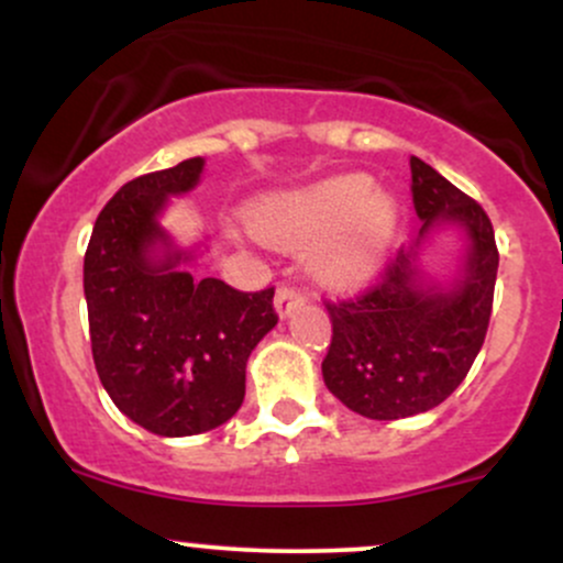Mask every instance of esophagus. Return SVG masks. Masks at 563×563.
Listing matches in <instances>:
<instances>
[{"instance_id":"esophagus-1","label":"esophagus","mask_w":563,"mask_h":563,"mask_svg":"<svg viewBox=\"0 0 563 563\" xmlns=\"http://www.w3.org/2000/svg\"><path fill=\"white\" fill-rule=\"evenodd\" d=\"M299 303H303V294H301L299 288L288 286V283H283V286L277 288L275 309H277V314H280V318H286L290 309L299 307Z\"/></svg>"}]
</instances>
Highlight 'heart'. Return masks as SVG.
I'll return each instance as SVG.
<instances>
[{"label":"heart","mask_w":563,"mask_h":563,"mask_svg":"<svg viewBox=\"0 0 563 563\" xmlns=\"http://www.w3.org/2000/svg\"><path fill=\"white\" fill-rule=\"evenodd\" d=\"M397 228V203L363 174H346L277 198L254 217L275 245H314L312 269L331 286H357L376 273Z\"/></svg>","instance_id":"heart-1"}]
</instances>
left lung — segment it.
Wrapping results in <instances>:
<instances>
[{
  "label": "left lung",
  "instance_id": "8db88e82",
  "mask_svg": "<svg viewBox=\"0 0 563 563\" xmlns=\"http://www.w3.org/2000/svg\"><path fill=\"white\" fill-rule=\"evenodd\" d=\"M410 192L423 219L421 238L439 219L468 230L461 283L450 294L423 286L416 256L399 245L376 283L322 301L333 325L322 378L349 410L373 421L410 418L444 402L468 376L493 314L500 254L487 211L416 156Z\"/></svg>",
  "mask_w": 563,
  "mask_h": 563
}]
</instances>
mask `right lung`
<instances>
[{
	"mask_svg": "<svg viewBox=\"0 0 563 563\" xmlns=\"http://www.w3.org/2000/svg\"><path fill=\"white\" fill-rule=\"evenodd\" d=\"M203 161L142 174L97 217L84 254V296L97 376L113 405L158 437H192L230 421L245 397V363L277 325L275 288L238 290L179 273L183 254L156 217L166 196L196 187Z\"/></svg>",
	"mask_w": 563,
	"mask_h": 563,
	"instance_id": "add662e5",
	"label": "right lung"
}]
</instances>
